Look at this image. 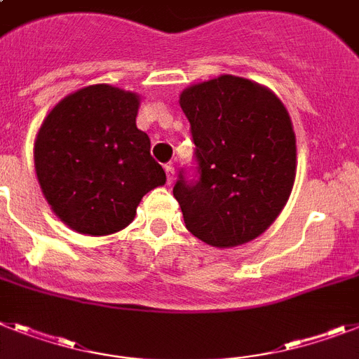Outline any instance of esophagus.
Instances as JSON below:
<instances>
[{
	"instance_id": "obj_1",
	"label": "esophagus",
	"mask_w": 359,
	"mask_h": 359,
	"mask_svg": "<svg viewBox=\"0 0 359 359\" xmlns=\"http://www.w3.org/2000/svg\"><path fill=\"white\" fill-rule=\"evenodd\" d=\"M164 170H165V179H168V184H171L175 179V168L173 165H165Z\"/></svg>"
}]
</instances>
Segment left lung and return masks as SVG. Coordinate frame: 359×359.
Wrapping results in <instances>:
<instances>
[{"instance_id": "8db88e82", "label": "left lung", "mask_w": 359, "mask_h": 359, "mask_svg": "<svg viewBox=\"0 0 359 359\" xmlns=\"http://www.w3.org/2000/svg\"><path fill=\"white\" fill-rule=\"evenodd\" d=\"M191 126L198 180H177L186 228L215 248L245 245L268 230L296 180L290 114L268 87L222 74L180 93Z\"/></svg>"}]
</instances>
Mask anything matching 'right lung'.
<instances>
[{
  "mask_svg": "<svg viewBox=\"0 0 359 359\" xmlns=\"http://www.w3.org/2000/svg\"><path fill=\"white\" fill-rule=\"evenodd\" d=\"M140 96L107 83L71 93L45 116L34 168L54 215L83 236L131 224L144 195L165 184L151 142L137 128Z\"/></svg>",
  "mask_w": 359,
  "mask_h": 359,
  "instance_id": "add662e5",
  "label": "right lung"
}]
</instances>
